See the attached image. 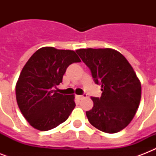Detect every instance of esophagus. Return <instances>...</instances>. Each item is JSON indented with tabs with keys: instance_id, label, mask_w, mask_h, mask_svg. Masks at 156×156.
Masks as SVG:
<instances>
[{
	"instance_id": "obj_1",
	"label": "esophagus",
	"mask_w": 156,
	"mask_h": 156,
	"mask_svg": "<svg viewBox=\"0 0 156 156\" xmlns=\"http://www.w3.org/2000/svg\"><path fill=\"white\" fill-rule=\"evenodd\" d=\"M87 96V94H83V95H78V98L79 99V100H82V99H83V98H86Z\"/></svg>"
}]
</instances>
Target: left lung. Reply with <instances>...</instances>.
<instances>
[{"label": "left lung", "instance_id": "left-lung-1", "mask_svg": "<svg viewBox=\"0 0 156 156\" xmlns=\"http://www.w3.org/2000/svg\"><path fill=\"white\" fill-rule=\"evenodd\" d=\"M101 85V97H91L94 105L86 112L89 122L104 133L125 129L135 116L141 100V83L126 58L112 48L76 50Z\"/></svg>", "mask_w": 156, "mask_h": 156}]
</instances>
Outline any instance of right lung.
Listing matches in <instances>:
<instances>
[{
    "label": "right lung",
    "mask_w": 156,
    "mask_h": 156,
    "mask_svg": "<svg viewBox=\"0 0 156 156\" xmlns=\"http://www.w3.org/2000/svg\"><path fill=\"white\" fill-rule=\"evenodd\" d=\"M80 61L74 51L44 47L26 63L16 84V100L32 127L47 131L68 119L76 105L74 95H62L54 88L62 83L67 67Z\"/></svg>",
    "instance_id": "add662e5"
}]
</instances>
